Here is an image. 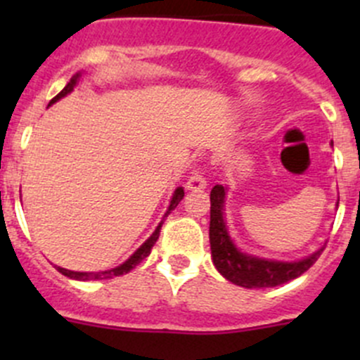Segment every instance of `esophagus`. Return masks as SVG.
I'll return each instance as SVG.
<instances>
[{
    "label": "esophagus",
    "mask_w": 360,
    "mask_h": 360,
    "mask_svg": "<svg viewBox=\"0 0 360 360\" xmlns=\"http://www.w3.org/2000/svg\"><path fill=\"white\" fill-rule=\"evenodd\" d=\"M207 188V181H205V176H203L202 170H195L193 174H191L190 177H188L186 181V190L190 191H202Z\"/></svg>",
    "instance_id": "esophagus-1"
}]
</instances>
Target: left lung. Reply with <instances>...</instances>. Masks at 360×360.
<instances>
[{
	"mask_svg": "<svg viewBox=\"0 0 360 360\" xmlns=\"http://www.w3.org/2000/svg\"><path fill=\"white\" fill-rule=\"evenodd\" d=\"M224 198H226V188L216 184L210 191V256L217 271L235 285L248 289L277 288L303 275L324 250V245H322L310 256L296 261L270 259V257L244 252L237 248L228 231L226 217H224Z\"/></svg>",
	"mask_w": 360,
	"mask_h": 360,
	"instance_id": "left-lung-1",
	"label": "left lung"
}]
</instances>
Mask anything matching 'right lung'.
<instances>
[{
    "instance_id": "1",
    "label": "right lung",
    "mask_w": 360,
    "mask_h": 360,
    "mask_svg": "<svg viewBox=\"0 0 360 360\" xmlns=\"http://www.w3.org/2000/svg\"><path fill=\"white\" fill-rule=\"evenodd\" d=\"M79 78H82V72H76V75L72 76L71 79H69L68 85L64 86V89L60 90V92L57 94V96L53 97L52 101H50L49 106H52L53 103H57V101H60V99H63V97H66L68 94H71L72 90H75V86L78 85ZM183 197H184V190H183V188H181V186L176 188V191H174V193H172V198H170L169 207H167L165 214H163V217H162V221H160L158 226L155 228V231H153V233H151V237L148 238V240L144 242V244L141 245V248L137 249L136 252H134L132 256H130L129 259L125 261V263L120 264V266H115V268H111V270H106V271H72V270H66V268H60V266H56V268L60 271V274L64 275V277L72 278V281H103V278H112V277H120V275L129 274V271L132 270V268H136L137 264H139L141 261L144 259V257L150 256L151 249H153V245H155V242L158 240L160 228H162L163 221H165V217L169 216V214L172 212L174 209H176L177 203L183 200Z\"/></svg>"
}]
</instances>
